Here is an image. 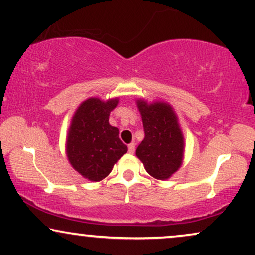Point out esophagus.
Segmentation results:
<instances>
[{
	"label": "esophagus",
	"instance_id": "esophagus-1",
	"mask_svg": "<svg viewBox=\"0 0 255 255\" xmlns=\"http://www.w3.org/2000/svg\"><path fill=\"white\" fill-rule=\"evenodd\" d=\"M128 151H129L130 154H134V151H135V143H129V144H128Z\"/></svg>",
	"mask_w": 255,
	"mask_h": 255
}]
</instances>
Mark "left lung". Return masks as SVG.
Listing matches in <instances>:
<instances>
[{"mask_svg":"<svg viewBox=\"0 0 255 255\" xmlns=\"http://www.w3.org/2000/svg\"><path fill=\"white\" fill-rule=\"evenodd\" d=\"M142 117L144 138L136 148V156L144 168L159 180L168 179L181 166L183 136L178 118L169 105L137 101Z\"/></svg>","mask_w":255,"mask_h":255,"instance_id":"1","label":"left lung"}]
</instances>
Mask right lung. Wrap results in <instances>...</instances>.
<instances>
[{
  "mask_svg": "<svg viewBox=\"0 0 255 255\" xmlns=\"http://www.w3.org/2000/svg\"><path fill=\"white\" fill-rule=\"evenodd\" d=\"M118 99L107 102L92 98L77 108L67 138V155L70 165L83 178L101 181L113 166L127 153L128 148L119 138V129L109 125V113Z\"/></svg>",
  "mask_w": 255,
  "mask_h": 255,
  "instance_id": "add662e5",
  "label": "right lung"
}]
</instances>
